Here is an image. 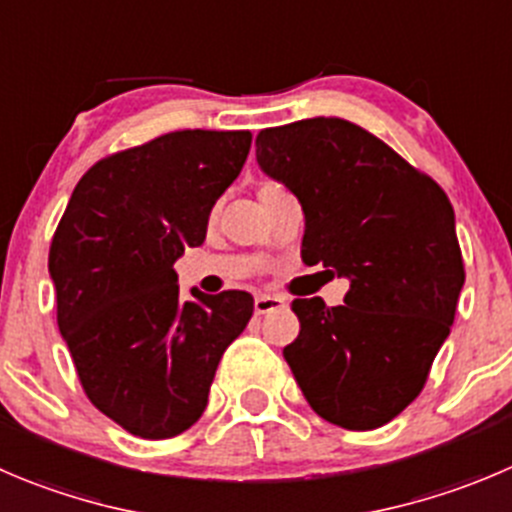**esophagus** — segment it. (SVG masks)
I'll return each mask as SVG.
<instances>
[{"instance_id":"esophagus-1","label":"esophagus","mask_w":512,"mask_h":512,"mask_svg":"<svg viewBox=\"0 0 512 512\" xmlns=\"http://www.w3.org/2000/svg\"><path fill=\"white\" fill-rule=\"evenodd\" d=\"M284 304H286V301L281 299V296L259 294V296H256V301H253V309H256V314H269V311L281 309Z\"/></svg>"}]
</instances>
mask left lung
I'll list each match as a JSON object with an SVG mask.
<instances>
[{"mask_svg":"<svg viewBox=\"0 0 512 512\" xmlns=\"http://www.w3.org/2000/svg\"><path fill=\"white\" fill-rule=\"evenodd\" d=\"M256 160L299 198L304 264L349 281L342 306L291 304L301 332L284 359L296 384L332 425H387L422 392L455 321V211L430 175L342 118L261 130Z\"/></svg>","mask_w":512,"mask_h":512,"instance_id":"obj_1","label":"left lung"}]
</instances>
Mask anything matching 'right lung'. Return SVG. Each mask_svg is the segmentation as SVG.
Returning <instances> with one entry per match:
<instances>
[{
  "instance_id": "right-lung-1",
  "label": "right lung",
  "mask_w": 512,
  "mask_h": 512,
  "mask_svg": "<svg viewBox=\"0 0 512 512\" xmlns=\"http://www.w3.org/2000/svg\"><path fill=\"white\" fill-rule=\"evenodd\" d=\"M248 130H178L92 165L50 246L57 326L92 405L143 440L196 425L248 291L180 299L173 264L206 241Z\"/></svg>"
}]
</instances>
